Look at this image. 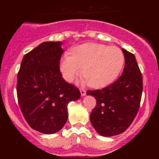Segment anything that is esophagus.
Segmentation results:
<instances>
[{
  "label": "esophagus",
  "mask_w": 159,
  "mask_h": 159,
  "mask_svg": "<svg viewBox=\"0 0 159 159\" xmlns=\"http://www.w3.org/2000/svg\"><path fill=\"white\" fill-rule=\"evenodd\" d=\"M80 94H81V95H82V96H84V95H86V91H85L84 89H83V88H81V89H80Z\"/></svg>",
  "instance_id": "1"
}]
</instances>
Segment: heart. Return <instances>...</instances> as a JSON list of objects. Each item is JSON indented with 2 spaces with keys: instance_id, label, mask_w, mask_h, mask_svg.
Masks as SVG:
<instances>
[{
  "instance_id": "1",
  "label": "heart",
  "mask_w": 159,
  "mask_h": 159,
  "mask_svg": "<svg viewBox=\"0 0 159 159\" xmlns=\"http://www.w3.org/2000/svg\"><path fill=\"white\" fill-rule=\"evenodd\" d=\"M124 55L120 48L106 44L86 43L75 47L71 55L66 53L60 60V71L67 82L81 75L91 88H101L111 84L124 65Z\"/></svg>"
}]
</instances>
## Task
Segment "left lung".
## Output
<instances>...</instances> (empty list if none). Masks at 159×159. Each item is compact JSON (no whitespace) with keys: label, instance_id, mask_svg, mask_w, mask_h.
Listing matches in <instances>:
<instances>
[{"label":"left lung","instance_id":"1","mask_svg":"<svg viewBox=\"0 0 159 159\" xmlns=\"http://www.w3.org/2000/svg\"><path fill=\"white\" fill-rule=\"evenodd\" d=\"M125 58L123 74L116 82L101 90L88 91L96 99L90 120L98 134L117 135L127 130L135 118L143 92V76L132 53L122 48Z\"/></svg>","mask_w":159,"mask_h":159}]
</instances>
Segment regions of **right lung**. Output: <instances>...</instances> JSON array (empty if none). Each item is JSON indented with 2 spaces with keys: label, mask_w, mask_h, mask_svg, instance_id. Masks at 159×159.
<instances>
[{
  "label": "right lung",
  "mask_w": 159,
  "mask_h": 159,
  "mask_svg": "<svg viewBox=\"0 0 159 159\" xmlns=\"http://www.w3.org/2000/svg\"><path fill=\"white\" fill-rule=\"evenodd\" d=\"M62 42L48 41L25 54L17 75L18 102L32 129L54 134L68 118L67 104L80 98V90L66 82L60 71Z\"/></svg>",
  "instance_id": "obj_1"
}]
</instances>
